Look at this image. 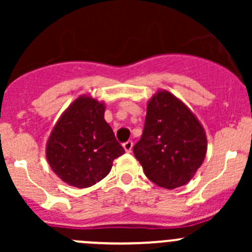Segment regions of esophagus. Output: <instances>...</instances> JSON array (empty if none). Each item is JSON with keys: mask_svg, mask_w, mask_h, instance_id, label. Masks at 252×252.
Segmentation results:
<instances>
[{"mask_svg": "<svg viewBox=\"0 0 252 252\" xmlns=\"http://www.w3.org/2000/svg\"><path fill=\"white\" fill-rule=\"evenodd\" d=\"M123 147H124V150H126V152H130V151H131V149H133V141L129 140V141L124 142V144H123Z\"/></svg>", "mask_w": 252, "mask_h": 252, "instance_id": "1", "label": "esophagus"}]
</instances>
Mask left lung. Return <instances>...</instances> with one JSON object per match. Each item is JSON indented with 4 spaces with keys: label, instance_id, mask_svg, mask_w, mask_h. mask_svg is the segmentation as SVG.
<instances>
[{
    "label": "left lung",
    "instance_id": "8db88e82",
    "mask_svg": "<svg viewBox=\"0 0 252 252\" xmlns=\"http://www.w3.org/2000/svg\"><path fill=\"white\" fill-rule=\"evenodd\" d=\"M204 126L184 102L158 90L147 102L141 139L133 152L145 175L156 185L175 189L190 182L204 162Z\"/></svg>",
    "mask_w": 252,
    "mask_h": 252
}]
</instances>
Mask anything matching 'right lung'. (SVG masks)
Masks as SVG:
<instances>
[{
  "instance_id": "1",
  "label": "right lung",
  "mask_w": 252,
  "mask_h": 252,
  "mask_svg": "<svg viewBox=\"0 0 252 252\" xmlns=\"http://www.w3.org/2000/svg\"><path fill=\"white\" fill-rule=\"evenodd\" d=\"M105 103L81 95L53 126L46 144L51 169L70 187L89 188L102 180L124 149L105 121Z\"/></svg>"
}]
</instances>
